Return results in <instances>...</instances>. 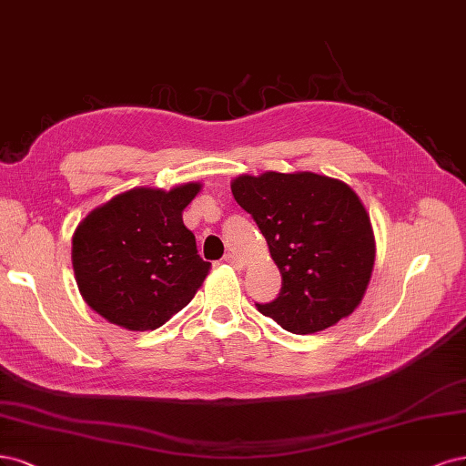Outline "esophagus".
Wrapping results in <instances>:
<instances>
[{"mask_svg": "<svg viewBox=\"0 0 466 466\" xmlns=\"http://www.w3.org/2000/svg\"><path fill=\"white\" fill-rule=\"evenodd\" d=\"M222 261L232 265V267H236V268L242 267V261H239V258H238V255H234V253H227V255H224Z\"/></svg>", "mask_w": 466, "mask_h": 466, "instance_id": "obj_1", "label": "esophagus"}]
</instances>
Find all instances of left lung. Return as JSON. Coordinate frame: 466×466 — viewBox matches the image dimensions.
I'll use <instances>...</instances> for the list:
<instances>
[{"label":"left lung","instance_id":"8db88e82","mask_svg":"<svg viewBox=\"0 0 466 466\" xmlns=\"http://www.w3.org/2000/svg\"><path fill=\"white\" fill-rule=\"evenodd\" d=\"M236 203L258 224L271 249L280 292L258 309L298 335L323 331L350 315L373 268V234L358 195L313 172L239 176Z\"/></svg>","mask_w":466,"mask_h":466}]
</instances>
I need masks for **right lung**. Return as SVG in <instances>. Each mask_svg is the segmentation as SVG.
Instances as JSON below:
<instances>
[{
	"label": "right lung",
	"mask_w": 466,
	"mask_h": 466,
	"mask_svg": "<svg viewBox=\"0 0 466 466\" xmlns=\"http://www.w3.org/2000/svg\"><path fill=\"white\" fill-rule=\"evenodd\" d=\"M199 187L131 189L79 224L75 277L85 302L104 319L129 331H155L191 302L211 267L182 220Z\"/></svg>",
	"instance_id": "add662e5"
}]
</instances>
